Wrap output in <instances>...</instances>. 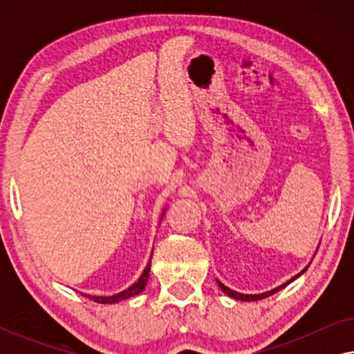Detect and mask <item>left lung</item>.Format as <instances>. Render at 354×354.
Returning a JSON list of instances; mask_svg holds the SVG:
<instances>
[{
  "mask_svg": "<svg viewBox=\"0 0 354 354\" xmlns=\"http://www.w3.org/2000/svg\"><path fill=\"white\" fill-rule=\"evenodd\" d=\"M306 270V269H304ZM304 270H301V272H299L298 275H295L293 279H290L288 282H285L283 285H280V287H277V288H274V290H270V292H266V293H261V295H243V293H239V292H234V290H230L229 287H225L224 283L222 282H219V280H217V285H219L221 287V290L222 292H224L225 295H229L230 298H235V299H240V301H258V299H263V298H268V297H270V295H274V293H277L279 290H282L283 287H287V285L290 283V282H293L295 279L297 277H299V275H301Z\"/></svg>",
  "mask_w": 354,
  "mask_h": 354,
  "instance_id": "1",
  "label": "left lung"
}]
</instances>
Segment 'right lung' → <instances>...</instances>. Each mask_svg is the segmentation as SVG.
<instances>
[{
  "label": "right lung",
  "mask_w": 354,
  "mask_h": 354,
  "mask_svg": "<svg viewBox=\"0 0 354 354\" xmlns=\"http://www.w3.org/2000/svg\"><path fill=\"white\" fill-rule=\"evenodd\" d=\"M149 269H151V259L148 261V264H147V268H145L143 274L140 275V279L132 285V287H129L127 290H124V292H120L118 295H113V297H90V295H85V293H82V295H85V297H88L90 299H93V301L101 303V304H113V303L122 301V299L137 297V295L142 293L143 288L147 287L148 277H149Z\"/></svg>",
  "instance_id": "add662e5"
}]
</instances>
